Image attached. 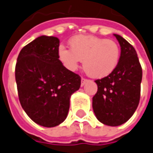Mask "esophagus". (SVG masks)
I'll return each instance as SVG.
<instances>
[{"label": "esophagus", "mask_w": 153, "mask_h": 153, "mask_svg": "<svg viewBox=\"0 0 153 153\" xmlns=\"http://www.w3.org/2000/svg\"><path fill=\"white\" fill-rule=\"evenodd\" d=\"M88 81V79H86V78H82V82H81V86H82V87H83L84 84L86 83V82H87Z\"/></svg>", "instance_id": "esophagus-1"}]
</instances>
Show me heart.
I'll return each mask as SVG.
<instances>
[{
	"mask_svg": "<svg viewBox=\"0 0 153 153\" xmlns=\"http://www.w3.org/2000/svg\"><path fill=\"white\" fill-rule=\"evenodd\" d=\"M71 49L60 45L58 58L70 71H75L83 60L87 74L103 78L111 74L120 59V48L116 42L96 36H75L69 41Z\"/></svg>",
	"mask_w": 153,
	"mask_h": 153,
	"instance_id": "obj_1",
	"label": "heart"
}]
</instances>
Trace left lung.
Here are the masks:
<instances>
[{
	"instance_id": "8db88e82",
	"label": "left lung",
	"mask_w": 153,
	"mask_h": 153,
	"mask_svg": "<svg viewBox=\"0 0 153 153\" xmlns=\"http://www.w3.org/2000/svg\"><path fill=\"white\" fill-rule=\"evenodd\" d=\"M114 35L121 49L120 62L111 74L95 81L98 91L93 98L96 117L109 126H120L133 115L140 101L142 79L136 50L121 36Z\"/></svg>"
}]
</instances>
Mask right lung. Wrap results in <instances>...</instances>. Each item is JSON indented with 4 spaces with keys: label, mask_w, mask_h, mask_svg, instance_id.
<instances>
[{
    "label": "right lung",
    "mask_w": 153,
    "mask_h": 153,
    "mask_svg": "<svg viewBox=\"0 0 153 153\" xmlns=\"http://www.w3.org/2000/svg\"><path fill=\"white\" fill-rule=\"evenodd\" d=\"M60 40L40 36L24 46L17 57L15 77L23 110L36 124L60 125L67 117L70 98L81 86L80 76L58 58Z\"/></svg>",
    "instance_id": "1"
}]
</instances>
